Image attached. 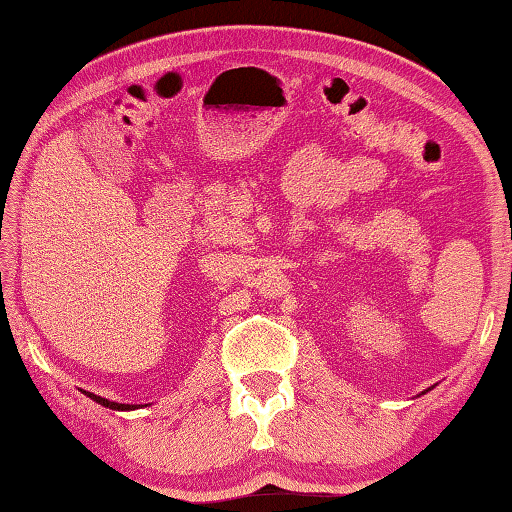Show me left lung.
Listing matches in <instances>:
<instances>
[{
    "mask_svg": "<svg viewBox=\"0 0 512 512\" xmlns=\"http://www.w3.org/2000/svg\"><path fill=\"white\" fill-rule=\"evenodd\" d=\"M424 393H427V391H422V395H424Z\"/></svg>",
    "mask_w": 512,
    "mask_h": 512,
    "instance_id": "left-lung-1",
    "label": "left lung"
}]
</instances>
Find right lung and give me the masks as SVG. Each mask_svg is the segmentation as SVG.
Instances as JSON below:
<instances>
[{"label":"right lung","mask_w":512,"mask_h":512,"mask_svg":"<svg viewBox=\"0 0 512 512\" xmlns=\"http://www.w3.org/2000/svg\"><path fill=\"white\" fill-rule=\"evenodd\" d=\"M85 393V391H83ZM90 397V400H94L97 404H101V406H106V409H112V411H135V409H140V406L137 404H119V402H110V400H106V397H101V395H94V393H85Z\"/></svg>","instance_id":"obj_1"}]
</instances>
